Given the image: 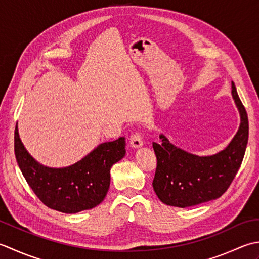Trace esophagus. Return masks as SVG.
Returning <instances> with one entry per match:
<instances>
[{
  "instance_id": "esophagus-1",
  "label": "esophagus",
  "mask_w": 259,
  "mask_h": 259,
  "mask_svg": "<svg viewBox=\"0 0 259 259\" xmlns=\"http://www.w3.org/2000/svg\"><path fill=\"white\" fill-rule=\"evenodd\" d=\"M130 143L131 146L133 147V149H140V147L143 145V140H142V135L141 133H135L131 136V140H130Z\"/></svg>"
}]
</instances>
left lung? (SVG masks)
<instances>
[{"instance_id":"left-lung-1","label":"left lung","mask_w":259,"mask_h":259,"mask_svg":"<svg viewBox=\"0 0 259 259\" xmlns=\"http://www.w3.org/2000/svg\"><path fill=\"white\" fill-rule=\"evenodd\" d=\"M231 96L240 115V125L224 150L199 156L172 144L164 134H160V144L153 142L157 166L152 184L163 203L192 207L218 199L229 188L244 159L249 131L246 109L234 82Z\"/></svg>"}]
</instances>
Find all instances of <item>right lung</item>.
Here are the masks:
<instances>
[{
	"mask_svg": "<svg viewBox=\"0 0 259 259\" xmlns=\"http://www.w3.org/2000/svg\"><path fill=\"white\" fill-rule=\"evenodd\" d=\"M125 137L106 142L66 167L41 164L26 151L14 132V153L24 179L47 207L63 213H76L96 207L106 197L110 168L125 156Z\"/></svg>",
	"mask_w": 259,
	"mask_h": 259,
	"instance_id": "add662e5",
	"label": "right lung"
}]
</instances>
